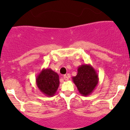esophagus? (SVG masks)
I'll list each match as a JSON object with an SVG mask.
<instances>
[{
  "mask_svg": "<svg viewBox=\"0 0 130 130\" xmlns=\"http://www.w3.org/2000/svg\"><path fill=\"white\" fill-rule=\"evenodd\" d=\"M69 78H70L69 75H65V76H63V79L64 80H65V81H68V80L69 79Z\"/></svg>",
  "mask_w": 130,
  "mask_h": 130,
  "instance_id": "34e87169",
  "label": "esophagus"
}]
</instances>
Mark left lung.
Returning <instances> with one entry per match:
<instances>
[{"label": "left lung", "instance_id": "obj_1", "mask_svg": "<svg viewBox=\"0 0 130 130\" xmlns=\"http://www.w3.org/2000/svg\"><path fill=\"white\" fill-rule=\"evenodd\" d=\"M72 79L79 92L83 96L92 94L99 82L98 73L90 64H82L78 67L77 75Z\"/></svg>", "mask_w": 130, "mask_h": 130}]
</instances>
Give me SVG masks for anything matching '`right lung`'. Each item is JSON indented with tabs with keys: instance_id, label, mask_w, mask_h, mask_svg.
<instances>
[{
	"instance_id": "add662e5",
	"label": "right lung",
	"mask_w": 130,
	"mask_h": 130,
	"mask_svg": "<svg viewBox=\"0 0 130 130\" xmlns=\"http://www.w3.org/2000/svg\"><path fill=\"white\" fill-rule=\"evenodd\" d=\"M59 76L50 68L42 69L36 78V83L41 92L52 97L56 92L59 85Z\"/></svg>"
}]
</instances>
